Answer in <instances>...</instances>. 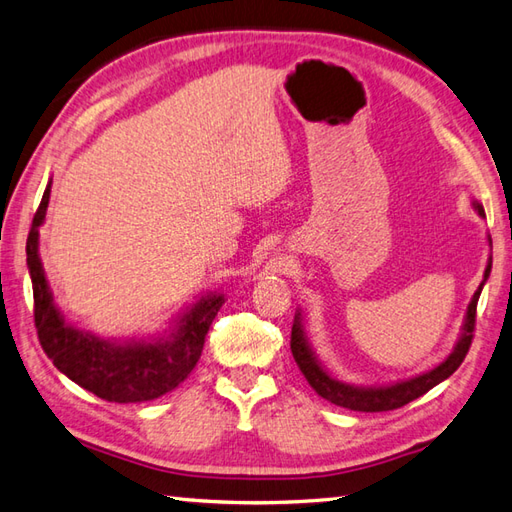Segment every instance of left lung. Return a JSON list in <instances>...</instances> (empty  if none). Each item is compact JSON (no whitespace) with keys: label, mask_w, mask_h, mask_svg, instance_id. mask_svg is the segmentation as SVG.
<instances>
[{"label":"left lung","mask_w":512,"mask_h":512,"mask_svg":"<svg viewBox=\"0 0 512 512\" xmlns=\"http://www.w3.org/2000/svg\"><path fill=\"white\" fill-rule=\"evenodd\" d=\"M473 208L478 210L480 217H484V208L478 201H473ZM488 245L491 243V236H488ZM491 265L493 258H488L486 269H484V280L480 282L478 291L473 293V298L467 306V315H464V324H462V333L458 337L456 346L449 352V357L438 363L436 368H431L423 374H416V377L396 381L390 385H374V388H363V385H352L344 383L331 374L326 372V368L317 359L315 350L311 348L309 339H306L304 333V324H302V313H295L293 328H291V352L293 359L298 363V368L302 370L304 379L309 381L311 388L322 396V399L331 401L339 407H346V410L352 412H390V410H399V407L407 405L410 401L423 396L431 388H436L438 383L449 379L453 372L460 368V363L467 357V352L471 348V339H473V328H475V309H478V300L484 282L491 276Z\"/></svg>","instance_id":"left-lung-1"}]
</instances>
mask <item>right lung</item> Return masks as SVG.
<instances>
[{
    "mask_svg": "<svg viewBox=\"0 0 512 512\" xmlns=\"http://www.w3.org/2000/svg\"><path fill=\"white\" fill-rule=\"evenodd\" d=\"M52 181L45 186L26 241V263L34 295V326L45 355L65 377L98 399L111 403H142L160 399L184 381L201 357L210 324L225 298L210 291L181 311L168 333L151 339L113 342L65 322L56 309L39 258V227L45 221Z\"/></svg>",
    "mask_w": 512,
    "mask_h": 512,
    "instance_id": "obj_1",
    "label": "right lung"
}]
</instances>
